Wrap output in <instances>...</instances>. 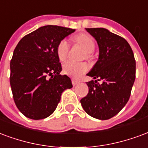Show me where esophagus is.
Here are the masks:
<instances>
[{"instance_id":"34e87169","label":"esophagus","mask_w":148,"mask_h":148,"mask_svg":"<svg viewBox=\"0 0 148 148\" xmlns=\"http://www.w3.org/2000/svg\"><path fill=\"white\" fill-rule=\"evenodd\" d=\"M72 83H73V86H75V85L78 84L79 83V81H78V80H76V79H72Z\"/></svg>"}]
</instances>
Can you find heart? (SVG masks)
<instances>
[{
    "label": "heart",
    "instance_id": "b5f03b06",
    "mask_svg": "<svg viewBox=\"0 0 148 148\" xmlns=\"http://www.w3.org/2000/svg\"><path fill=\"white\" fill-rule=\"evenodd\" d=\"M75 41L80 45L87 52V56L90 57V53H93L95 48V40L90 35L87 34H79L75 38ZM69 50V42L67 39L61 40L57 48V53L60 61H64L66 59ZM89 66L85 62H75L73 61H68L63 64V71L66 75L79 78L84 73L87 72Z\"/></svg>",
    "mask_w": 148,
    "mask_h": 148
}]
</instances>
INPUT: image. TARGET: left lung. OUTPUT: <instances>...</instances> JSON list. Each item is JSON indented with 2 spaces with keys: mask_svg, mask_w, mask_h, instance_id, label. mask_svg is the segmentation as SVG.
Here are the masks:
<instances>
[{
  "mask_svg": "<svg viewBox=\"0 0 148 148\" xmlns=\"http://www.w3.org/2000/svg\"><path fill=\"white\" fill-rule=\"evenodd\" d=\"M97 41L99 60L87 75L88 94L80 100L85 112L99 120L119 113L128 102L136 78V61L125 38L106 28H86ZM102 80V84L98 81Z\"/></svg>",
  "mask_w": 148,
  "mask_h": 148,
  "instance_id": "8db88e82",
  "label": "left lung"
}]
</instances>
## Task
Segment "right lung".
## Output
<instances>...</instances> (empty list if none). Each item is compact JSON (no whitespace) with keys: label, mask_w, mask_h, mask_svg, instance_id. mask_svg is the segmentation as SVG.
<instances>
[{"label":"right lung","mask_w":148,"mask_h":148,"mask_svg":"<svg viewBox=\"0 0 148 148\" xmlns=\"http://www.w3.org/2000/svg\"><path fill=\"white\" fill-rule=\"evenodd\" d=\"M75 29L41 27L20 40L10 62V85L17 108L30 119L50 116L61 94L73 87L71 79L61 75L57 53L59 42Z\"/></svg>","instance_id":"add662e5"}]
</instances>
